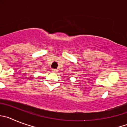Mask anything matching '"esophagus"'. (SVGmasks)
Returning <instances> with one entry per match:
<instances>
[{"mask_svg":"<svg viewBox=\"0 0 127 127\" xmlns=\"http://www.w3.org/2000/svg\"><path fill=\"white\" fill-rule=\"evenodd\" d=\"M51 70H52V72H58V70L55 69H52Z\"/></svg>","mask_w":127,"mask_h":127,"instance_id":"esophagus-1","label":"esophagus"}]
</instances>
